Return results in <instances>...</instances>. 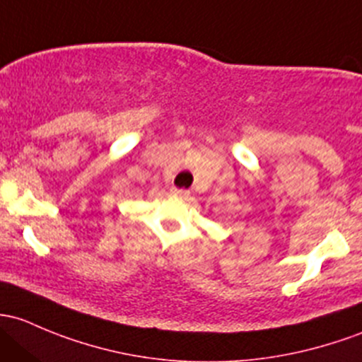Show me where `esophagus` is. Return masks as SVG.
<instances>
[{"label": "esophagus", "instance_id": "34e87169", "mask_svg": "<svg viewBox=\"0 0 362 362\" xmlns=\"http://www.w3.org/2000/svg\"><path fill=\"white\" fill-rule=\"evenodd\" d=\"M171 196H177V197H184V199H185V197H189V194H191V192H189V191H185V189H177V187H173V189H171Z\"/></svg>", "mask_w": 362, "mask_h": 362}]
</instances>
